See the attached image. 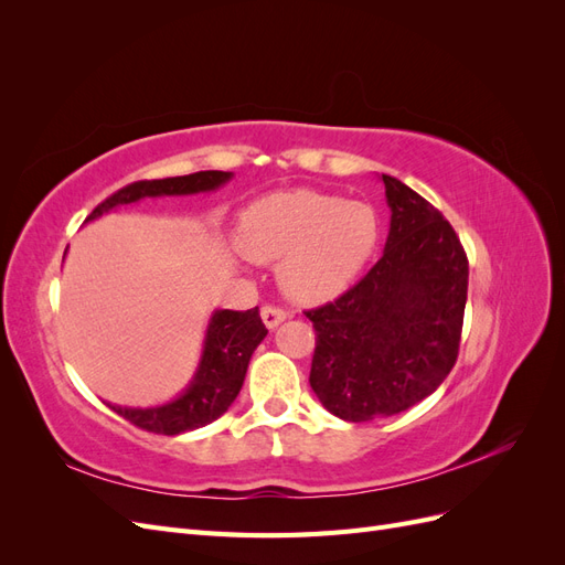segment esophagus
Here are the masks:
<instances>
[{"mask_svg": "<svg viewBox=\"0 0 565 565\" xmlns=\"http://www.w3.org/2000/svg\"><path fill=\"white\" fill-rule=\"evenodd\" d=\"M262 320L268 330H276L282 320H287V313L282 309H276V306H264Z\"/></svg>", "mask_w": 565, "mask_h": 565, "instance_id": "34e87169", "label": "esophagus"}]
</instances>
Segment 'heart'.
Listing matches in <instances>:
<instances>
[{
  "mask_svg": "<svg viewBox=\"0 0 565 565\" xmlns=\"http://www.w3.org/2000/svg\"><path fill=\"white\" fill-rule=\"evenodd\" d=\"M380 241L370 204L295 188L254 200L237 218L235 247L276 264L282 292L306 306L332 301L361 276Z\"/></svg>",
  "mask_w": 565,
  "mask_h": 565,
  "instance_id": "heart-1",
  "label": "heart"
}]
</instances>
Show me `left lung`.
<instances>
[{
  "mask_svg": "<svg viewBox=\"0 0 565 565\" xmlns=\"http://www.w3.org/2000/svg\"><path fill=\"white\" fill-rule=\"evenodd\" d=\"M391 210L382 259L337 301L309 311L311 388L347 422L398 415L448 377L465 320L469 262L443 214L382 174Z\"/></svg>",
  "mask_w": 565,
  "mask_h": 565,
  "instance_id": "left-lung-1",
  "label": "left lung"
}]
</instances>
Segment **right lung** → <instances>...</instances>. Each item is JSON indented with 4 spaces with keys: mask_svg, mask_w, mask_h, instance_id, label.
I'll use <instances>...</instances> for the list:
<instances>
[{
    "mask_svg": "<svg viewBox=\"0 0 565 565\" xmlns=\"http://www.w3.org/2000/svg\"><path fill=\"white\" fill-rule=\"evenodd\" d=\"M231 179L233 172H195L188 177L131 183L100 202L84 224H89V221L100 218L104 214H110L113 210L122 207V204H136L150 198H183L214 193ZM266 334L268 330L262 322L259 309H216L210 316L207 330H204L198 367L191 382L185 384V388L177 398L148 407L115 403H108V407H113L117 415H122L125 419L139 426V429L152 434L177 436L183 431L200 429V426H207L224 415L231 403L237 398V393H241L245 382L249 358Z\"/></svg>",
    "mask_w": 565,
    "mask_h": 565,
    "instance_id": "add662e5",
    "label": "right lung"
}]
</instances>
